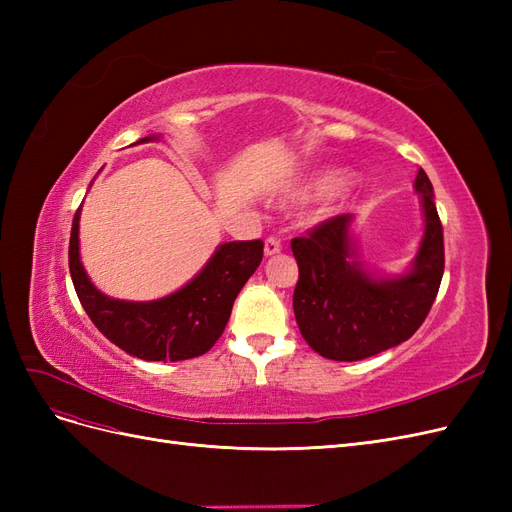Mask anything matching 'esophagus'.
<instances>
[{"label":"esophagus","mask_w":512,"mask_h":512,"mask_svg":"<svg viewBox=\"0 0 512 512\" xmlns=\"http://www.w3.org/2000/svg\"><path fill=\"white\" fill-rule=\"evenodd\" d=\"M282 252V241L277 237H269L265 241V256H273V254H280Z\"/></svg>","instance_id":"1"}]
</instances>
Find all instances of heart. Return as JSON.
<instances>
[{"label":"heart","mask_w":512,"mask_h":512,"mask_svg":"<svg viewBox=\"0 0 512 512\" xmlns=\"http://www.w3.org/2000/svg\"><path fill=\"white\" fill-rule=\"evenodd\" d=\"M335 183H339L337 175H320L312 183H309L307 190L314 192V194H324V192H329Z\"/></svg>","instance_id":"b5f03b06"}]
</instances>
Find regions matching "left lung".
<instances>
[{"label":"left lung","mask_w":512,"mask_h":512,"mask_svg":"<svg viewBox=\"0 0 512 512\" xmlns=\"http://www.w3.org/2000/svg\"><path fill=\"white\" fill-rule=\"evenodd\" d=\"M425 237L414 267L399 280H371L350 260V215L333 218L290 241L299 265L292 307L299 331L314 352L331 361H363L410 339L425 322L444 273L442 222L433 185L418 168Z\"/></svg>","instance_id":"left-lung-1"}]
</instances>
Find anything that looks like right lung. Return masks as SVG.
<instances>
[{
    "label": "right lung",
    "mask_w": 512,
    "mask_h": 512,
    "mask_svg": "<svg viewBox=\"0 0 512 512\" xmlns=\"http://www.w3.org/2000/svg\"><path fill=\"white\" fill-rule=\"evenodd\" d=\"M156 136H145L147 143ZM79 215L76 209L68 265L79 301L98 331L115 346L143 361H185L205 354L226 329L239 290L262 260V243L232 241L218 247L194 280L170 297L132 303L108 299L94 288L79 258Z\"/></svg>",
    "instance_id": "obj_1"
}]
</instances>
